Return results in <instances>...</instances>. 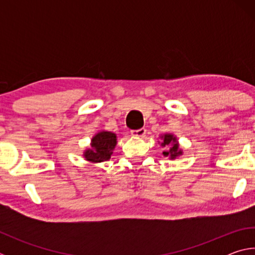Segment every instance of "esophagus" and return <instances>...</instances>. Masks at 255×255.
<instances>
[{
    "label": "esophagus",
    "mask_w": 255,
    "mask_h": 255,
    "mask_svg": "<svg viewBox=\"0 0 255 255\" xmlns=\"http://www.w3.org/2000/svg\"><path fill=\"white\" fill-rule=\"evenodd\" d=\"M131 135L135 137H144L146 135V129L140 128V129H137V130H131Z\"/></svg>",
    "instance_id": "obj_1"
}]
</instances>
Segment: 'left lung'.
Here are the masks:
<instances>
[{"label":"left lung","mask_w":255,"mask_h":255,"mask_svg":"<svg viewBox=\"0 0 255 255\" xmlns=\"http://www.w3.org/2000/svg\"><path fill=\"white\" fill-rule=\"evenodd\" d=\"M161 138L163 140L161 143L163 147L170 146L169 150H164L163 152L164 156H169L171 159H174L175 157L182 155V149H180L178 139H176V137L174 135H172V133H165V135L161 136Z\"/></svg>","instance_id":"8db88e82"}]
</instances>
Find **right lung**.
Masks as SVG:
<instances>
[{
  "label": "right lung",
  "mask_w": 255,
  "mask_h": 255,
  "mask_svg": "<svg viewBox=\"0 0 255 255\" xmlns=\"http://www.w3.org/2000/svg\"><path fill=\"white\" fill-rule=\"evenodd\" d=\"M117 145V135L111 131H100L96 133L91 139V148L84 152L83 156L86 161L92 163L105 162L110 159L112 150Z\"/></svg>",
  "instance_id": "right-lung-1"
}]
</instances>
